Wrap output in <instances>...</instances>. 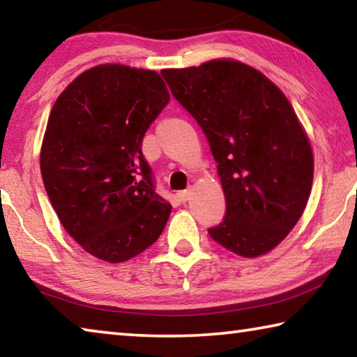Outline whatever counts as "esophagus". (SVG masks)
I'll list each match as a JSON object with an SVG mask.
<instances>
[{"mask_svg": "<svg viewBox=\"0 0 357 357\" xmlns=\"http://www.w3.org/2000/svg\"><path fill=\"white\" fill-rule=\"evenodd\" d=\"M176 197H178V200H179V202L185 203V202L189 200V198H190V190H181V192H178V193H176Z\"/></svg>", "mask_w": 357, "mask_h": 357, "instance_id": "obj_1", "label": "esophagus"}]
</instances>
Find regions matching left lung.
<instances>
[{
  "instance_id": "left-lung-1",
  "label": "left lung",
  "mask_w": 357,
  "mask_h": 357,
  "mask_svg": "<svg viewBox=\"0 0 357 357\" xmlns=\"http://www.w3.org/2000/svg\"><path fill=\"white\" fill-rule=\"evenodd\" d=\"M160 74L217 162L227 211L209 236L245 258L273 250L301 219L313 181L312 146L285 94L233 59Z\"/></svg>"
}]
</instances>
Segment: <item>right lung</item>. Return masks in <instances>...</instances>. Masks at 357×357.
Wrapping results in <instances>:
<instances>
[{
    "mask_svg": "<svg viewBox=\"0 0 357 357\" xmlns=\"http://www.w3.org/2000/svg\"><path fill=\"white\" fill-rule=\"evenodd\" d=\"M168 100L157 72L100 64L52 108L42 181L66 231L96 258L128 261L164 231L172 204L155 192L142 143Z\"/></svg>",
    "mask_w": 357,
    "mask_h": 357,
    "instance_id": "add662e5",
    "label": "right lung"
}]
</instances>
